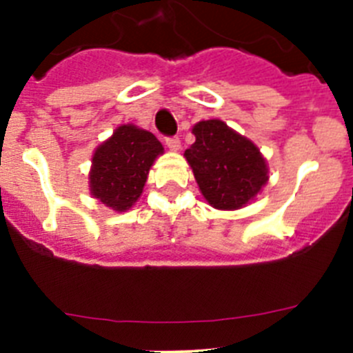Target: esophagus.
I'll return each instance as SVG.
<instances>
[{"mask_svg": "<svg viewBox=\"0 0 353 353\" xmlns=\"http://www.w3.org/2000/svg\"><path fill=\"white\" fill-rule=\"evenodd\" d=\"M168 145V148L173 150V152H176V150H180V139L176 138V136H171V138H166L164 139Z\"/></svg>", "mask_w": 353, "mask_h": 353, "instance_id": "esophagus-1", "label": "esophagus"}]
</instances>
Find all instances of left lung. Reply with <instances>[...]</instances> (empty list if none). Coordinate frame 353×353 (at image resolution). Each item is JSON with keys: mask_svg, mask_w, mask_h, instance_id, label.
Listing matches in <instances>:
<instances>
[{"mask_svg": "<svg viewBox=\"0 0 353 353\" xmlns=\"http://www.w3.org/2000/svg\"><path fill=\"white\" fill-rule=\"evenodd\" d=\"M185 159L205 199L219 210L244 207L267 183L260 150L221 120L196 123Z\"/></svg>", "mask_w": 353, "mask_h": 353, "instance_id": "8db88e82", "label": "left lung"}]
</instances>
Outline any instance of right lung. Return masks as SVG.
I'll use <instances>...</instances> for the list:
<instances>
[{
	"instance_id": "obj_1",
	"label": "right lung",
	"mask_w": 353,
	"mask_h": 353,
	"mask_svg": "<svg viewBox=\"0 0 353 353\" xmlns=\"http://www.w3.org/2000/svg\"><path fill=\"white\" fill-rule=\"evenodd\" d=\"M164 152L161 141L148 130L121 125L95 150L90 173L93 198L105 207L123 212L141 196L155 157Z\"/></svg>"
}]
</instances>
